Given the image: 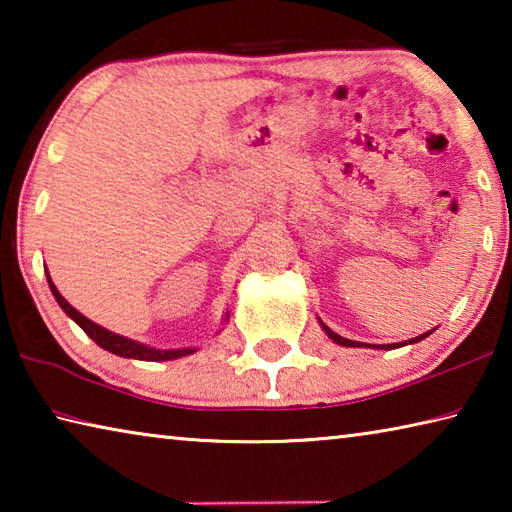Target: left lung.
<instances>
[{
    "instance_id": "obj_1",
    "label": "left lung",
    "mask_w": 512,
    "mask_h": 512,
    "mask_svg": "<svg viewBox=\"0 0 512 512\" xmlns=\"http://www.w3.org/2000/svg\"><path fill=\"white\" fill-rule=\"evenodd\" d=\"M320 327L325 329V334L329 336V339H332L334 343H339V345H345V348H361V345H363V343H357V341L343 339V336H339L336 332H332V329H329V327L323 323V320H320ZM429 334H431V332H427V334H420L418 339H411V341H404V343H418V341H422V339H427ZM397 345H400V343H391V345H375V348H379V350H393V348H397ZM363 348H366V345H363ZM368 348H370V345H368Z\"/></svg>"
}]
</instances>
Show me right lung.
Instances as JSON below:
<instances>
[{
    "mask_svg": "<svg viewBox=\"0 0 512 512\" xmlns=\"http://www.w3.org/2000/svg\"><path fill=\"white\" fill-rule=\"evenodd\" d=\"M47 282H49V289L54 293V298L60 307H63L65 314L74 320L76 325H79L85 334L90 336V339L99 345V348L108 350L112 354H117V357H124V359H140V361H171V359H180V357H187V354H194V348H183V350H158V348H149V345L144 343H137L133 339H126V336H119L115 332H110V329L101 327L97 323H92L90 318H85L81 311H76L69 302L60 296L56 284L51 282V277L47 273ZM228 318V314H225Z\"/></svg>",
    "mask_w": 512,
    "mask_h": 512,
    "instance_id": "obj_1",
    "label": "right lung"
}]
</instances>
